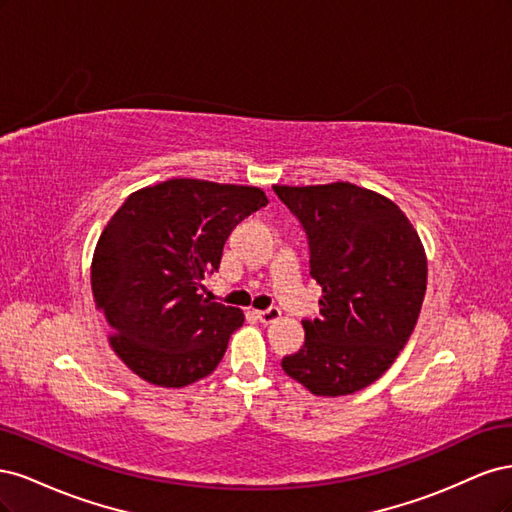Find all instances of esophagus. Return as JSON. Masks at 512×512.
I'll use <instances>...</instances> for the list:
<instances>
[{
  "mask_svg": "<svg viewBox=\"0 0 512 512\" xmlns=\"http://www.w3.org/2000/svg\"><path fill=\"white\" fill-rule=\"evenodd\" d=\"M256 318L262 322V324H271L275 320L282 318V312L277 307H269V309H260V312H256Z\"/></svg>",
  "mask_w": 512,
  "mask_h": 512,
  "instance_id": "1",
  "label": "esophagus"
}]
</instances>
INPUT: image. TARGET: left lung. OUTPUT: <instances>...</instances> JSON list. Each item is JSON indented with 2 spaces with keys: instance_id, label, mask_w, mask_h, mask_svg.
<instances>
[{
  "instance_id": "left-lung-1",
  "label": "left lung",
  "mask_w": 512,
  "mask_h": 512,
  "mask_svg": "<svg viewBox=\"0 0 512 512\" xmlns=\"http://www.w3.org/2000/svg\"><path fill=\"white\" fill-rule=\"evenodd\" d=\"M273 192L301 222L309 273L322 286L320 318L303 320L305 344L282 369L314 395L361 391L414 331L427 288L423 243L393 200L354 183Z\"/></svg>"
}]
</instances>
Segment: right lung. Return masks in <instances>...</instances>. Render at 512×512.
Here are the masks:
<instances>
[{
    "label": "right lung",
    "mask_w": 512,
    "mask_h": 512,
    "mask_svg": "<svg viewBox=\"0 0 512 512\" xmlns=\"http://www.w3.org/2000/svg\"><path fill=\"white\" fill-rule=\"evenodd\" d=\"M269 203L252 185L170 179L126 198L91 262V290L119 359L143 380L181 389L209 376L243 324L211 301L235 226Z\"/></svg>",
    "instance_id": "obj_1"
}]
</instances>
